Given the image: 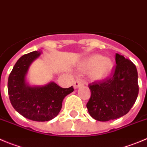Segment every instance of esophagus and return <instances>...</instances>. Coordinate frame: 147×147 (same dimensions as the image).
<instances>
[{
	"instance_id": "1",
	"label": "esophagus",
	"mask_w": 147,
	"mask_h": 147,
	"mask_svg": "<svg viewBox=\"0 0 147 147\" xmlns=\"http://www.w3.org/2000/svg\"><path fill=\"white\" fill-rule=\"evenodd\" d=\"M82 85H83V83H82V81H76L74 83V89H79Z\"/></svg>"
}]
</instances>
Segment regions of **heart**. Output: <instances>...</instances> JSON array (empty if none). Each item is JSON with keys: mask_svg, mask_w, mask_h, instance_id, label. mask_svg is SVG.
<instances>
[{"mask_svg": "<svg viewBox=\"0 0 147 147\" xmlns=\"http://www.w3.org/2000/svg\"><path fill=\"white\" fill-rule=\"evenodd\" d=\"M113 68V62L108 57L93 54L81 63L80 68L89 71V76L94 80H102L110 75Z\"/></svg>", "mask_w": 147, "mask_h": 147, "instance_id": "heart-1", "label": "heart"}]
</instances>
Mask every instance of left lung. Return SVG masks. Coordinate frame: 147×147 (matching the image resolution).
I'll return each instance as SVG.
<instances>
[{"label":"left lung","instance_id":"obj_1","mask_svg":"<svg viewBox=\"0 0 147 147\" xmlns=\"http://www.w3.org/2000/svg\"><path fill=\"white\" fill-rule=\"evenodd\" d=\"M116 67L113 77L89 84L91 97L86 104L89 115L99 121H108L129 112L139 94L136 65L116 54Z\"/></svg>","mask_w":147,"mask_h":147}]
</instances>
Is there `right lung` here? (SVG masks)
Returning <instances> with one entry per match:
<instances>
[{
    "label": "right lung",
    "instance_id": "add662e5",
    "mask_svg": "<svg viewBox=\"0 0 147 147\" xmlns=\"http://www.w3.org/2000/svg\"><path fill=\"white\" fill-rule=\"evenodd\" d=\"M42 50L31 52L21 57L13 66L8 82L10 101L22 116L43 122L53 119L60 113L63 100L74 91L73 86L61 88L54 82L40 86L30 85L27 76L31 65Z\"/></svg>",
    "mask_w": 147,
    "mask_h": 147
}]
</instances>
